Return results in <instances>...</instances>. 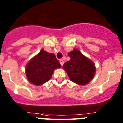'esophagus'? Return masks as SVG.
Returning <instances> with one entry per match:
<instances>
[{"label": "esophagus", "mask_w": 123, "mask_h": 123, "mask_svg": "<svg viewBox=\"0 0 123 123\" xmlns=\"http://www.w3.org/2000/svg\"><path fill=\"white\" fill-rule=\"evenodd\" d=\"M59 62H60L61 66H62L63 64H64V61H63V59H60V61H59Z\"/></svg>", "instance_id": "esophagus-1"}]
</instances>
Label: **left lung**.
Segmentation results:
<instances>
[{
  "mask_svg": "<svg viewBox=\"0 0 123 123\" xmlns=\"http://www.w3.org/2000/svg\"><path fill=\"white\" fill-rule=\"evenodd\" d=\"M70 60L63 65L70 80L79 85H85L92 79L95 72L93 62L85 57L79 51L74 49L68 53Z\"/></svg>",
  "mask_w": 123,
  "mask_h": 123,
  "instance_id": "1",
  "label": "left lung"
}]
</instances>
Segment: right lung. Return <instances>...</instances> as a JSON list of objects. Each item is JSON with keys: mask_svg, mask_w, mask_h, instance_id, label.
<instances>
[{"mask_svg": "<svg viewBox=\"0 0 123 123\" xmlns=\"http://www.w3.org/2000/svg\"><path fill=\"white\" fill-rule=\"evenodd\" d=\"M61 68L55 55L43 49L28 63L26 74L28 80L35 85H41L51 79L54 70Z\"/></svg>", "mask_w": 123, "mask_h": 123, "instance_id": "1", "label": "right lung"}]
</instances>
